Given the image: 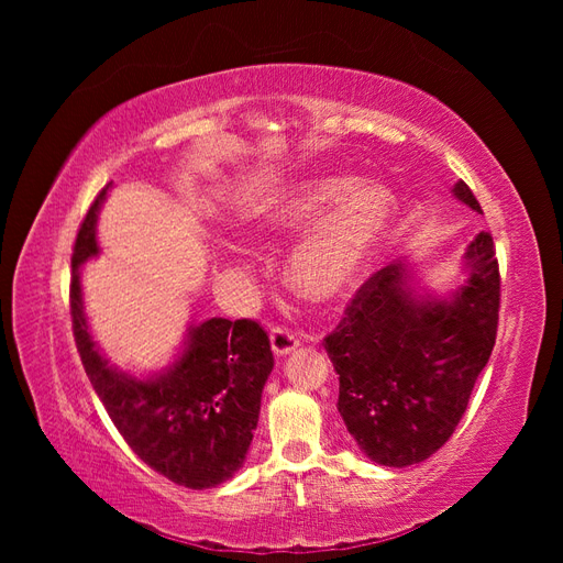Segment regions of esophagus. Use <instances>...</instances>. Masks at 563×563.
Returning <instances> with one entry per match:
<instances>
[{
    "mask_svg": "<svg viewBox=\"0 0 563 563\" xmlns=\"http://www.w3.org/2000/svg\"><path fill=\"white\" fill-rule=\"evenodd\" d=\"M269 343H272V352L277 356H286L298 347V335L284 327H275L269 331Z\"/></svg>",
    "mask_w": 563,
    "mask_h": 563,
    "instance_id": "1",
    "label": "esophagus"
}]
</instances>
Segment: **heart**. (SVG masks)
Listing matches in <instances>:
<instances>
[{"label":"heart","instance_id":"obj_1","mask_svg":"<svg viewBox=\"0 0 563 563\" xmlns=\"http://www.w3.org/2000/svg\"><path fill=\"white\" fill-rule=\"evenodd\" d=\"M397 213L385 185H354L347 176L296 183L261 209L267 232L305 234L288 253L286 282L310 302H335L362 284Z\"/></svg>","mask_w":563,"mask_h":563}]
</instances>
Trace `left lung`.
<instances>
[{
	"mask_svg": "<svg viewBox=\"0 0 563 563\" xmlns=\"http://www.w3.org/2000/svg\"><path fill=\"white\" fill-rule=\"evenodd\" d=\"M453 197L482 213L470 187ZM465 279L444 296L391 263L354 296L327 338L340 380L338 413L360 449L385 467L428 460L446 444L496 345L500 272L493 236L479 232L463 255Z\"/></svg>",
	"mask_w": 563,
	"mask_h": 563,
	"instance_id": "8db88e82",
	"label": "left lung"
}]
</instances>
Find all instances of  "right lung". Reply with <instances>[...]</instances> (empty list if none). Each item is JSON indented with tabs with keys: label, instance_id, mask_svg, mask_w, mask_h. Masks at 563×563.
I'll use <instances>...</instances> for the list:
<instances>
[{
	"label": "right lung",
	"instance_id": "add662e5",
	"mask_svg": "<svg viewBox=\"0 0 563 563\" xmlns=\"http://www.w3.org/2000/svg\"><path fill=\"white\" fill-rule=\"evenodd\" d=\"M103 187L79 228L70 312L84 371L114 428L145 465L178 486L213 488L244 465L258 428L261 397L275 368L269 338L251 319L190 323L176 360L145 378L119 371L100 352L81 294V265L100 253L96 223Z\"/></svg>",
	"mask_w": 563,
	"mask_h": 563
}]
</instances>
